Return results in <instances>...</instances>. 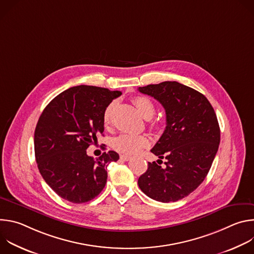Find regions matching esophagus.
Masks as SVG:
<instances>
[{
	"mask_svg": "<svg viewBox=\"0 0 254 254\" xmlns=\"http://www.w3.org/2000/svg\"><path fill=\"white\" fill-rule=\"evenodd\" d=\"M121 160H123V161H125V162H127V161H129L130 159H131V157L130 156H127V155H121Z\"/></svg>",
	"mask_w": 254,
	"mask_h": 254,
	"instance_id": "esophagus-1",
	"label": "esophagus"
}]
</instances>
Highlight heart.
Here are the masks:
<instances>
[{"mask_svg":"<svg viewBox=\"0 0 254 254\" xmlns=\"http://www.w3.org/2000/svg\"><path fill=\"white\" fill-rule=\"evenodd\" d=\"M133 103L136 106L137 111L144 119H151L156 111L154 102L147 96H137L133 98ZM117 106V102L113 101L107 105L103 113V123L108 125L111 123L113 113ZM150 139L146 134H131V133H122L113 139V147L116 151L126 154L132 155L139 152L141 149L149 146Z\"/></svg>","mask_w":254,"mask_h":254,"instance_id":"heart-1","label":"heart"}]
</instances>
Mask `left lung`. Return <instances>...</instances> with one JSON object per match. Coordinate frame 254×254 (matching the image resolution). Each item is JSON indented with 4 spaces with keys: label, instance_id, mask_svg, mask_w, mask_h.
Masks as SVG:
<instances>
[{
    "label": "left lung",
    "instance_id": "8db88e82",
    "mask_svg": "<svg viewBox=\"0 0 254 254\" xmlns=\"http://www.w3.org/2000/svg\"><path fill=\"white\" fill-rule=\"evenodd\" d=\"M138 91L164 106L167 125L151 150L166 159V167L149 163L147 172L138 178V187L156 201L176 202L196 190L206 178L220 142L218 121L202 93L177 81L150 84Z\"/></svg>",
    "mask_w": 254,
    "mask_h": 254
}]
</instances>
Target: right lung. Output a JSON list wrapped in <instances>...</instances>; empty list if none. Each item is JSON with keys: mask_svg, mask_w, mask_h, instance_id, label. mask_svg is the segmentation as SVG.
<instances>
[{"mask_svg": "<svg viewBox=\"0 0 254 254\" xmlns=\"http://www.w3.org/2000/svg\"><path fill=\"white\" fill-rule=\"evenodd\" d=\"M121 95L103 87L73 86L44 108L34 133L35 158L45 182L61 198L80 204L103 190L107 165L120 156L110 151L95 160L86 150L103 133L105 108Z\"/></svg>", "mask_w": 254, "mask_h": 254, "instance_id": "right-lung-1", "label": "right lung"}]
</instances>
